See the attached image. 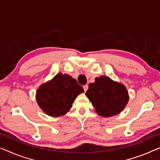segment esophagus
Listing matches in <instances>:
<instances>
[{"instance_id": "1", "label": "esophagus", "mask_w": 160, "mask_h": 160, "mask_svg": "<svg viewBox=\"0 0 160 160\" xmlns=\"http://www.w3.org/2000/svg\"><path fill=\"white\" fill-rule=\"evenodd\" d=\"M83 89H84V92H87V91L88 90V86L87 84V85H84L83 87Z\"/></svg>"}]
</instances>
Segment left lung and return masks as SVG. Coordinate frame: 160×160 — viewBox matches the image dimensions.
<instances>
[{"label": "left lung", "instance_id": "obj_1", "mask_svg": "<svg viewBox=\"0 0 160 160\" xmlns=\"http://www.w3.org/2000/svg\"><path fill=\"white\" fill-rule=\"evenodd\" d=\"M86 96L95 107L97 114L105 117L119 114L129 100L124 86L113 82L105 76L96 78L94 83H89Z\"/></svg>", "mask_w": 160, "mask_h": 160}]
</instances>
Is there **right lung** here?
Here are the masks:
<instances>
[{
  "label": "right lung",
  "instance_id": "obj_1",
  "mask_svg": "<svg viewBox=\"0 0 160 160\" xmlns=\"http://www.w3.org/2000/svg\"><path fill=\"white\" fill-rule=\"evenodd\" d=\"M84 92L77 80L68 74L58 73L39 87L36 100L43 111L51 117H59L69 111L78 94Z\"/></svg>",
  "mask_w": 160,
  "mask_h": 160
}]
</instances>
